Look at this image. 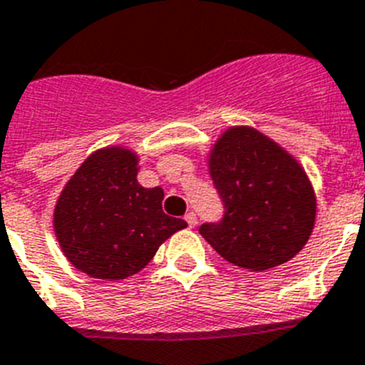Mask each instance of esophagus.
Returning a JSON list of instances; mask_svg holds the SVG:
<instances>
[{"label": "esophagus", "instance_id": "34e87169", "mask_svg": "<svg viewBox=\"0 0 365 365\" xmlns=\"http://www.w3.org/2000/svg\"><path fill=\"white\" fill-rule=\"evenodd\" d=\"M185 220H186V222H188L190 228H195V226H197V215H195V213H193V212L186 213Z\"/></svg>", "mask_w": 365, "mask_h": 365}]
</instances>
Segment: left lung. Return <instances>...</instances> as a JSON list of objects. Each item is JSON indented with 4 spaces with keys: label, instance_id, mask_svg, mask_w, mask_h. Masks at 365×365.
<instances>
[{
    "label": "left lung",
    "instance_id": "8db88e82",
    "mask_svg": "<svg viewBox=\"0 0 365 365\" xmlns=\"http://www.w3.org/2000/svg\"><path fill=\"white\" fill-rule=\"evenodd\" d=\"M208 170L226 212L199 233L222 259L266 272L306 246L315 228V190L302 165L272 137L230 126L210 150Z\"/></svg>",
    "mask_w": 365,
    "mask_h": 365
}]
</instances>
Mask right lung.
Returning <instances> with one entry per match:
<instances>
[{
  "mask_svg": "<svg viewBox=\"0 0 365 365\" xmlns=\"http://www.w3.org/2000/svg\"><path fill=\"white\" fill-rule=\"evenodd\" d=\"M139 155L115 145L90 153L59 193L53 233L76 269L92 279L139 273L166 239L188 224L163 212V188L137 180Z\"/></svg>",
  "mask_w": 365,
  "mask_h": 365,
  "instance_id": "1",
  "label": "right lung"
}]
</instances>
